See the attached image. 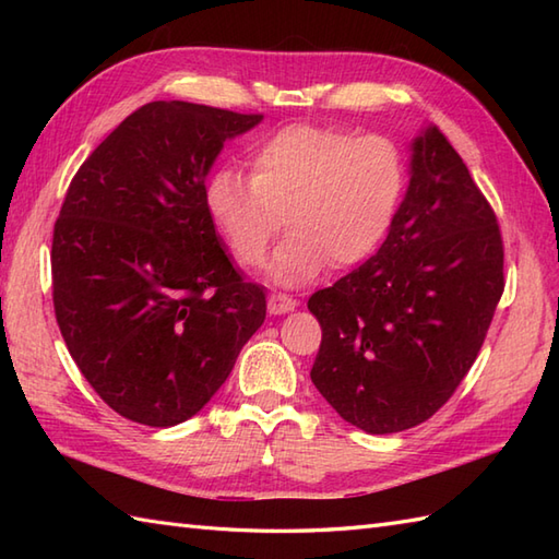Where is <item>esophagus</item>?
Returning <instances> with one entry per match:
<instances>
[{"instance_id": "34e87169", "label": "esophagus", "mask_w": 559, "mask_h": 559, "mask_svg": "<svg viewBox=\"0 0 559 559\" xmlns=\"http://www.w3.org/2000/svg\"><path fill=\"white\" fill-rule=\"evenodd\" d=\"M266 307H269L271 314H286V312H293L295 307H298V302H295V300L290 298V295L273 293V295H269Z\"/></svg>"}]
</instances>
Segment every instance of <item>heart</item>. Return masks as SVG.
I'll return each mask as SVG.
<instances>
[{"label":"heart","instance_id":"heart-1","mask_svg":"<svg viewBox=\"0 0 559 559\" xmlns=\"http://www.w3.org/2000/svg\"><path fill=\"white\" fill-rule=\"evenodd\" d=\"M406 163L386 136H358L326 124H288L249 151V177L223 165L204 187L213 228L245 269L264 264L281 216L290 235L271 278L302 286L329 264L350 269L370 259L394 223Z\"/></svg>","mask_w":559,"mask_h":559}]
</instances>
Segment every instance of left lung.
Wrapping results in <instances>:
<instances>
[{
    "label": "left lung",
    "instance_id": "obj_1",
    "mask_svg": "<svg viewBox=\"0 0 559 559\" xmlns=\"http://www.w3.org/2000/svg\"><path fill=\"white\" fill-rule=\"evenodd\" d=\"M504 290L488 199L435 124L411 144V182L379 252L317 290L312 382L370 435L425 423L476 362Z\"/></svg>",
    "mask_w": 559,
    "mask_h": 559
}]
</instances>
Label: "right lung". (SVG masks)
Segmentation results:
<instances>
[{
    "mask_svg": "<svg viewBox=\"0 0 559 559\" xmlns=\"http://www.w3.org/2000/svg\"><path fill=\"white\" fill-rule=\"evenodd\" d=\"M261 120L148 103L67 189L52 235L55 317L81 374L127 420L192 418L264 324V288L242 281L204 209L223 144Z\"/></svg>",
    "mask_w": 559,
    "mask_h": 559,
    "instance_id": "1",
    "label": "right lung"
}]
</instances>
